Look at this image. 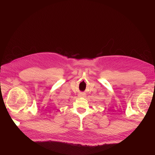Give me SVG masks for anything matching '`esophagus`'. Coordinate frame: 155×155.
Listing matches in <instances>:
<instances>
[{"instance_id": "1", "label": "esophagus", "mask_w": 155, "mask_h": 155, "mask_svg": "<svg viewBox=\"0 0 155 155\" xmlns=\"http://www.w3.org/2000/svg\"><path fill=\"white\" fill-rule=\"evenodd\" d=\"M79 97H85V93L80 92V93H79Z\"/></svg>"}]
</instances>
